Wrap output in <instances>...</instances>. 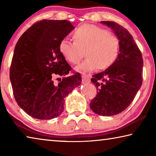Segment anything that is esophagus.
Masks as SVG:
<instances>
[{
	"mask_svg": "<svg viewBox=\"0 0 156 156\" xmlns=\"http://www.w3.org/2000/svg\"><path fill=\"white\" fill-rule=\"evenodd\" d=\"M82 81L83 83H89V78L87 75H83L82 76Z\"/></svg>",
	"mask_w": 156,
	"mask_h": 156,
	"instance_id": "1",
	"label": "esophagus"
}]
</instances>
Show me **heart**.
I'll use <instances>...</instances> for the list:
<instances>
[{
  "mask_svg": "<svg viewBox=\"0 0 156 156\" xmlns=\"http://www.w3.org/2000/svg\"><path fill=\"white\" fill-rule=\"evenodd\" d=\"M73 43L66 40L60 41L59 51L69 63L78 64L84 56L87 57L76 70L84 73L105 70L110 67L120 54V41L115 36L105 29L91 24L79 26L72 34Z\"/></svg>",
  "mask_w": 156,
  "mask_h": 156,
  "instance_id": "heart-1",
  "label": "heart"
}]
</instances>
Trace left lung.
Masks as SVG:
<instances>
[{"instance_id": "1", "label": "left lung", "mask_w": 156, "mask_h": 156, "mask_svg": "<svg viewBox=\"0 0 156 156\" xmlns=\"http://www.w3.org/2000/svg\"><path fill=\"white\" fill-rule=\"evenodd\" d=\"M113 30L120 41V54L115 62L104 72L93 76L91 82L98 89L89 106L102 116L114 115L127 108L142 83L143 59L129 31L112 21H101Z\"/></svg>"}]
</instances>
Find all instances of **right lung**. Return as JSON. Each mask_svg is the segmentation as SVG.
Segmentation results:
<instances>
[{
  "instance_id": "1",
  "label": "right lung",
  "mask_w": 156,
  "mask_h": 156,
  "mask_svg": "<svg viewBox=\"0 0 156 156\" xmlns=\"http://www.w3.org/2000/svg\"><path fill=\"white\" fill-rule=\"evenodd\" d=\"M73 29L67 20H43L23 33L16 44L10 80L18 106L31 117L49 120L59 116L65 98L81 84L79 73L66 76L72 67L58 49Z\"/></svg>"
}]
</instances>
